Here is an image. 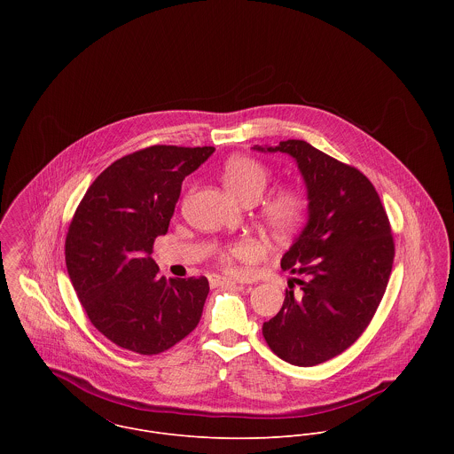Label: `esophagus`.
Returning <instances> with one entry per match:
<instances>
[{"mask_svg":"<svg viewBox=\"0 0 454 454\" xmlns=\"http://www.w3.org/2000/svg\"><path fill=\"white\" fill-rule=\"evenodd\" d=\"M209 283H211V286H223V285H239V286H243V283H238L231 278H223V276H218V274H211Z\"/></svg>","mask_w":454,"mask_h":454,"instance_id":"obj_1","label":"esophagus"}]
</instances>
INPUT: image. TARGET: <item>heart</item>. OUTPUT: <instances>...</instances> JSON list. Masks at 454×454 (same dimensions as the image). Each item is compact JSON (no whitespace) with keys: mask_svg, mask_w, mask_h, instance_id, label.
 Masks as SVG:
<instances>
[{"mask_svg":"<svg viewBox=\"0 0 454 454\" xmlns=\"http://www.w3.org/2000/svg\"><path fill=\"white\" fill-rule=\"evenodd\" d=\"M225 189L238 200L254 204L265 192L270 171L254 157L236 155L222 168ZM309 215V197L299 187L285 185L267 195L260 204L259 216L263 229L276 236L286 238L294 234ZM259 255V247L252 241H238L220 252V263L227 270H238V262H248Z\"/></svg>","mask_w":454,"mask_h":454,"instance_id":"obj_1","label":"heart"}]
</instances>
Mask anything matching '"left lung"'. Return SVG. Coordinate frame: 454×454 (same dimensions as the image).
Wrapping results in <instances>:
<instances>
[{
  "label": "left lung",
  "instance_id": "8db88e82",
  "mask_svg": "<svg viewBox=\"0 0 454 454\" xmlns=\"http://www.w3.org/2000/svg\"><path fill=\"white\" fill-rule=\"evenodd\" d=\"M297 160L309 197V220L281 259L299 274L279 313L262 333L272 353L313 367L346 351L369 326L387 292L395 257L388 215L371 180L302 139L259 146Z\"/></svg>",
  "mask_w": 454,
  "mask_h": 454
}]
</instances>
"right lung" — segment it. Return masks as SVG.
<instances>
[{
    "label": "right lung",
    "mask_w": 454,
    "mask_h": 454,
    "mask_svg": "<svg viewBox=\"0 0 454 454\" xmlns=\"http://www.w3.org/2000/svg\"><path fill=\"white\" fill-rule=\"evenodd\" d=\"M213 146L153 145L108 166L80 200L66 234V267L90 324L117 346L159 355L194 330L209 292L200 278L159 274L182 182Z\"/></svg>",
    "instance_id": "add662e5"
}]
</instances>
